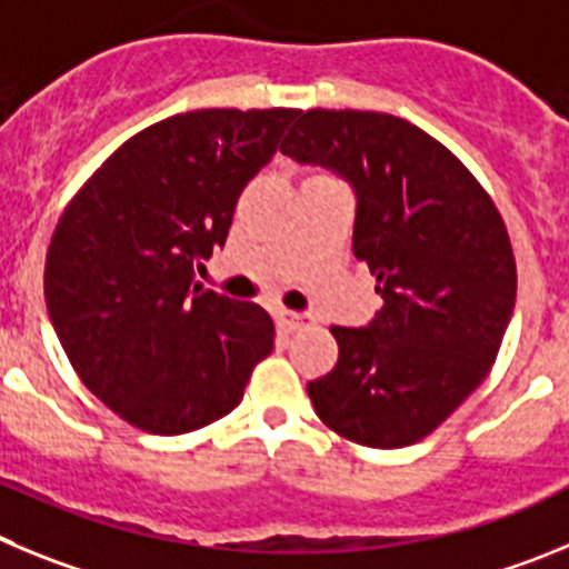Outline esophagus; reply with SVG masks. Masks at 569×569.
Wrapping results in <instances>:
<instances>
[{"label":"esophagus","instance_id":"esophagus-1","mask_svg":"<svg viewBox=\"0 0 569 569\" xmlns=\"http://www.w3.org/2000/svg\"><path fill=\"white\" fill-rule=\"evenodd\" d=\"M309 320H311V317L297 315V311H286V309L278 311V326H280V329H283V331L303 329V326H309Z\"/></svg>","mask_w":569,"mask_h":569}]
</instances>
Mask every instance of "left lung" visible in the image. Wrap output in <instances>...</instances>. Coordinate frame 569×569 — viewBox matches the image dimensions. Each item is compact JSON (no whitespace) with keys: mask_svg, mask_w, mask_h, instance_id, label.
Instances as JSON below:
<instances>
[{"mask_svg":"<svg viewBox=\"0 0 569 569\" xmlns=\"http://www.w3.org/2000/svg\"><path fill=\"white\" fill-rule=\"evenodd\" d=\"M280 152L355 187V258L382 309L331 326L340 357L309 382L317 417L368 448L419 442L488 377L516 303L508 227L473 172L388 112L306 110Z\"/></svg>","mask_w":569,"mask_h":569,"instance_id":"obj_1","label":"left lung"}]
</instances>
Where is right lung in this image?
<instances>
[{"label":"right lung","instance_id":"obj_1","mask_svg":"<svg viewBox=\"0 0 569 569\" xmlns=\"http://www.w3.org/2000/svg\"><path fill=\"white\" fill-rule=\"evenodd\" d=\"M297 110H192L136 132L70 198L44 303L70 366L110 411L176 437L227 417L274 348L258 303L203 291L238 198Z\"/></svg>","mask_w":569,"mask_h":569}]
</instances>
